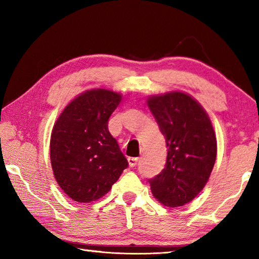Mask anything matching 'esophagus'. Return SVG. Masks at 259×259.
Returning <instances> with one entry per match:
<instances>
[{
	"label": "esophagus",
	"instance_id": "1",
	"mask_svg": "<svg viewBox=\"0 0 259 259\" xmlns=\"http://www.w3.org/2000/svg\"><path fill=\"white\" fill-rule=\"evenodd\" d=\"M139 159L138 157H128V162H129V165L130 166H136L138 163Z\"/></svg>",
	"mask_w": 259,
	"mask_h": 259
}]
</instances>
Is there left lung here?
<instances>
[{"mask_svg":"<svg viewBox=\"0 0 259 259\" xmlns=\"http://www.w3.org/2000/svg\"><path fill=\"white\" fill-rule=\"evenodd\" d=\"M147 105L164 135V169L150 181L154 198L182 207L203 190L213 169L217 140L211 120L198 100L182 91L152 95Z\"/></svg>","mask_w":259,"mask_h":259,"instance_id":"1","label":"left lung"}]
</instances>
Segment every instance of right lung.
Listing matches in <instances>:
<instances>
[{
	"mask_svg": "<svg viewBox=\"0 0 259 259\" xmlns=\"http://www.w3.org/2000/svg\"><path fill=\"white\" fill-rule=\"evenodd\" d=\"M121 99V94L103 88L87 90L72 99L55 122L52 171L65 194L76 202L103 198L128 166L107 126Z\"/></svg>",
	"mask_w": 259,
	"mask_h": 259,
	"instance_id": "1",
	"label": "right lung"
}]
</instances>
